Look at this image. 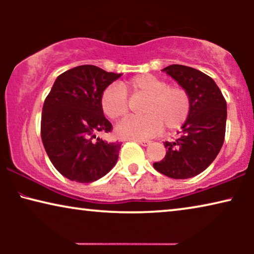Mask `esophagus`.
I'll return each mask as SVG.
<instances>
[{
  "mask_svg": "<svg viewBox=\"0 0 254 254\" xmlns=\"http://www.w3.org/2000/svg\"><path fill=\"white\" fill-rule=\"evenodd\" d=\"M135 142H137L138 144L143 145V147H147V145L150 144V141L149 140H135Z\"/></svg>",
  "mask_w": 254,
  "mask_h": 254,
  "instance_id": "esophagus-1",
  "label": "esophagus"
}]
</instances>
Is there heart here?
Returning a JSON list of instances; mask_svg holds the SVG:
<instances>
[{"mask_svg": "<svg viewBox=\"0 0 254 254\" xmlns=\"http://www.w3.org/2000/svg\"><path fill=\"white\" fill-rule=\"evenodd\" d=\"M127 91L147 97L141 117H128L116 130L124 138H145L157 135L164 126L176 130L186 123L190 112V97L185 88L169 85V82L151 74L137 75L120 84H111L100 97V106L110 119H119L129 110Z\"/></svg>", "mask_w": 254, "mask_h": 254, "instance_id": "b5f03b06", "label": "heart"}]
</instances>
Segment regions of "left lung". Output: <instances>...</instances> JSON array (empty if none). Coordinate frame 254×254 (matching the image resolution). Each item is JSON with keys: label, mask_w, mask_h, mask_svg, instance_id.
<instances>
[{"label": "left lung", "mask_w": 254, "mask_h": 254, "mask_svg": "<svg viewBox=\"0 0 254 254\" xmlns=\"http://www.w3.org/2000/svg\"><path fill=\"white\" fill-rule=\"evenodd\" d=\"M187 90L190 112L175 142H164L166 150L155 170L173 179L195 177L209 166L224 142L227 102L209 76L197 69L171 64L163 69Z\"/></svg>", "instance_id": "obj_1"}]
</instances>
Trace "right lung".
Returning <instances> with one entry per match:
<instances>
[{
    "label": "right lung",
    "mask_w": 254,
    "mask_h": 254,
    "mask_svg": "<svg viewBox=\"0 0 254 254\" xmlns=\"http://www.w3.org/2000/svg\"><path fill=\"white\" fill-rule=\"evenodd\" d=\"M120 76L78 65L62 72L45 99L40 130L45 150L54 168L72 182H96L116 165L121 143L96 140V134L112 130L100 97Z\"/></svg>",
    "instance_id": "obj_1"
}]
</instances>
